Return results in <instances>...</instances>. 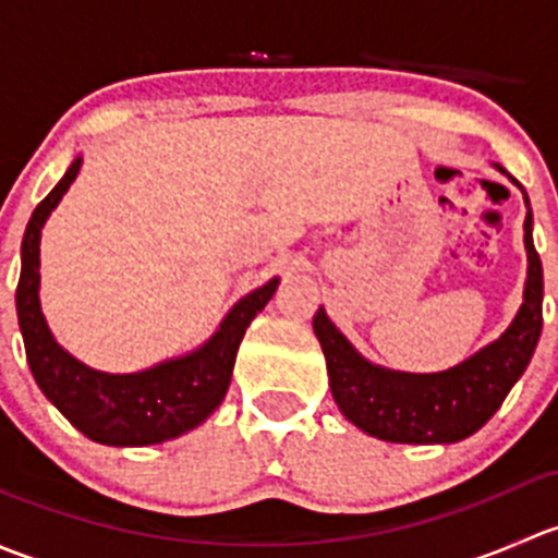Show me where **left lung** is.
<instances>
[{"mask_svg":"<svg viewBox=\"0 0 558 558\" xmlns=\"http://www.w3.org/2000/svg\"><path fill=\"white\" fill-rule=\"evenodd\" d=\"M523 243L529 269L519 315L499 340L446 373H397L367 362L318 307L313 329L342 415L378 440L415 446L459 442L481 429L523 375L543 331V264L532 243V210L523 221Z\"/></svg>","mask_w":558,"mask_h":558,"instance_id":"8db88e82","label":"left lung"}]
</instances>
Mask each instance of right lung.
<instances>
[{"label": "right lung", "instance_id": "right-lung-1", "mask_svg": "<svg viewBox=\"0 0 558 558\" xmlns=\"http://www.w3.org/2000/svg\"><path fill=\"white\" fill-rule=\"evenodd\" d=\"M81 165L83 159L77 156L56 189L35 207L21 243L15 311L26 362L45 397L88 440L118 448L172 440L199 426L223 402L245 329L272 300L280 280L272 278L243 296L227 313L216 335L185 356L132 375H110L86 367L53 340L39 307V234L50 210L81 172Z\"/></svg>", "mask_w": 558, "mask_h": 558}]
</instances>
